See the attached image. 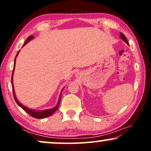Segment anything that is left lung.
<instances>
[{
	"label": "left lung",
	"instance_id": "left-lung-1",
	"mask_svg": "<svg viewBox=\"0 0 151 151\" xmlns=\"http://www.w3.org/2000/svg\"><path fill=\"white\" fill-rule=\"evenodd\" d=\"M120 37H121V38L122 39V40L124 41L125 42H127V45H129V42H128V40H127V38H126V36H124V34H122V33H121L120 32Z\"/></svg>",
	"mask_w": 151,
	"mask_h": 151
}]
</instances>
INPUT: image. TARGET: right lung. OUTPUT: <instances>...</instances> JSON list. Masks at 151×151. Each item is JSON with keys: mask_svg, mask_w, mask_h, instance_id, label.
Here are the masks:
<instances>
[{"mask_svg": "<svg viewBox=\"0 0 151 151\" xmlns=\"http://www.w3.org/2000/svg\"><path fill=\"white\" fill-rule=\"evenodd\" d=\"M34 37L33 36H29L25 42H24V45H25V44H27L29 41L32 40V39L34 38ZM18 53H19V51L17 53V54H16V56L15 58V61H14V69H13V71H12V89H13V93H14V100H15L16 102L17 103L18 105L19 106L21 107V108L23 109L24 111H26L27 113H28L29 115H31V116L34 117V118H36V119H42V118H45V117H47L49 116H50L53 114V113L55 112V111L57 110L58 109L59 107V105H60V99H61V94L60 95V97H59V100H58V104L56 105V106H55L54 108L51 109H48V110H45V111H34V110H32V109H29L28 108H27L23 105L20 104V103L18 102L17 100V99L16 98V96H15V93H14V86H13V82H12V80H13V74H14V67H15V64H16V57H17V55L18 54Z\"/></svg>", "mask_w": 151, "mask_h": 151, "instance_id": "right-lung-1", "label": "right lung"}]
</instances>
